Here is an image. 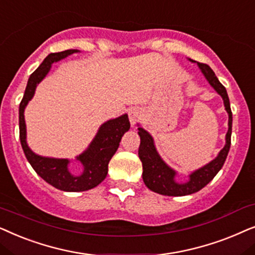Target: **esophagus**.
<instances>
[{"mask_svg": "<svg viewBox=\"0 0 255 255\" xmlns=\"http://www.w3.org/2000/svg\"><path fill=\"white\" fill-rule=\"evenodd\" d=\"M128 115H129V121L131 126L136 125V122H138V120L141 119V112L138 111L137 108H133V110H130Z\"/></svg>", "mask_w": 255, "mask_h": 255, "instance_id": "esophagus-1", "label": "esophagus"}]
</instances>
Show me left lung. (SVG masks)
<instances>
[{"label": "left lung", "mask_w": 255, "mask_h": 255, "mask_svg": "<svg viewBox=\"0 0 255 255\" xmlns=\"http://www.w3.org/2000/svg\"><path fill=\"white\" fill-rule=\"evenodd\" d=\"M191 63H196L198 65L199 70L204 74L205 79L209 81V84L215 88V91L223 98L224 106L229 114V130H227L225 136V145L218 152L216 158H213L211 162L205 164L204 167L197 169L189 175V179L186 182L179 183L176 181L177 171L169 167V165L163 161L161 156L157 152V149L155 147L154 138L147 130L143 129L140 125H137L138 135H140L141 143L138 148V157L142 162V178L145 186L150 189L151 191L159 195L164 196H186L195 193L213 179V177L218 174V171L225 163V159L229 154L231 147V134H232V112H231L230 100L227 96L226 88L220 84L218 78L216 77L211 67L206 64L195 62V60L188 58Z\"/></svg>", "instance_id": "obj_1"}]
</instances>
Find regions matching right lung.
Returning <instances> with one entry per match:
<instances>
[{
	"mask_svg": "<svg viewBox=\"0 0 255 255\" xmlns=\"http://www.w3.org/2000/svg\"><path fill=\"white\" fill-rule=\"evenodd\" d=\"M77 52H80V51L70 49L63 52L50 53L43 60L38 69L30 76L24 96L19 104V140H21L26 159L31 164L33 170L44 181L56 189L66 192L87 191L99 185L106 178L108 163L113 157L115 151L118 150L121 137L130 128L127 114H122L121 117L104 122L86 150L76 157V161H79L83 165L81 174H72L70 171V159L40 156L30 149L26 142V125L24 119L26 105L35 96L37 85L50 72L52 64Z\"/></svg>",
	"mask_w": 255,
	"mask_h": 255,
	"instance_id": "add662e5",
	"label": "right lung"
}]
</instances>
